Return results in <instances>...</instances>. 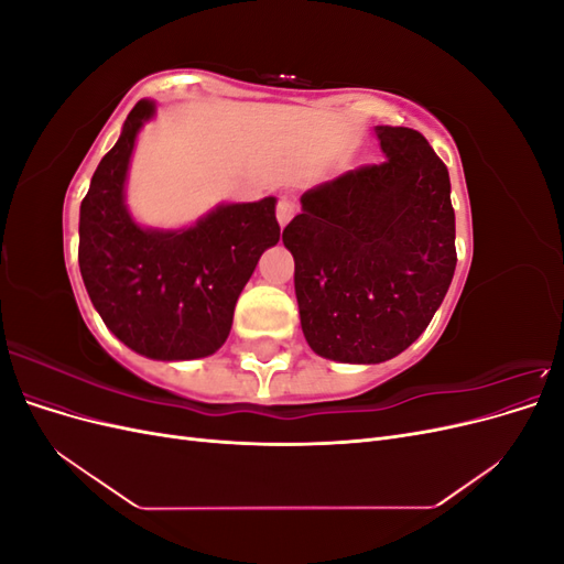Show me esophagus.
Here are the masks:
<instances>
[{
  "label": "esophagus",
  "instance_id": "34e87169",
  "mask_svg": "<svg viewBox=\"0 0 564 564\" xmlns=\"http://www.w3.org/2000/svg\"><path fill=\"white\" fill-rule=\"evenodd\" d=\"M275 214H278V224H280V228H284L289 220L294 218V214H296V204L292 202V199H280L278 202V209H275Z\"/></svg>",
  "mask_w": 564,
  "mask_h": 564
}]
</instances>
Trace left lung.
Instances as JSON below:
<instances>
[{
  "instance_id": "left-lung-1",
  "label": "left lung",
  "mask_w": 564,
  "mask_h": 564,
  "mask_svg": "<svg viewBox=\"0 0 564 564\" xmlns=\"http://www.w3.org/2000/svg\"><path fill=\"white\" fill-rule=\"evenodd\" d=\"M386 162L301 195L282 232L301 329L327 360L377 365L429 327L456 268L449 172L406 127H377Z\"/></svg>"
}]
</instances>
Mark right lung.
Instances as JSON below:
<instances>
[{
    "instance_id": "add662e5",
    "label": "right lung",
    "mask_w": 564,
    "mask_h": 564,
    "mask_svg": "<svg viewBox=\"0 0 564 564\" xmlns=\"http://www.w3.org/2000/svg\"><path fill=\"white\" fill-rule=\"evenodd\" d=\"M155 115L139 100L79 207V270L106 327L152 360H197L226 344L235 303L280 240L275 197L218 204L195 226L143 228L124 204L135 135Z\"/></svg>"
}]
</instances>
